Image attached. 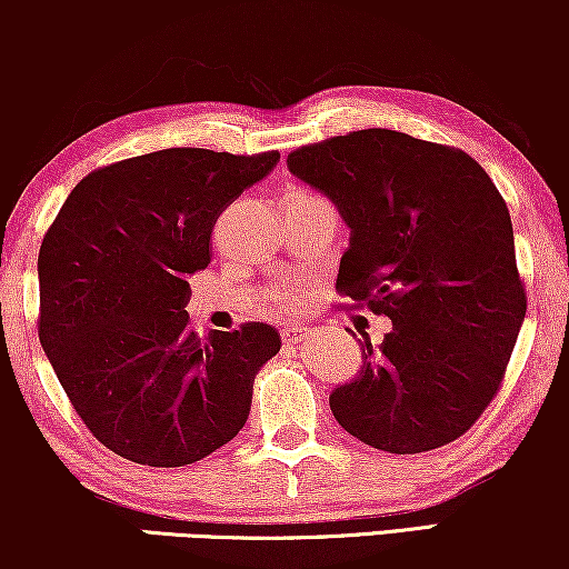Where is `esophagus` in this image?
Segmentation results:
<instances>
[{
	"instance_id": "obj_1",
	"label": "esophagus",
	"mask_w": 569,
	"mask_h": 569,
	"mask_svg": "<svg viewBox=\"0 0 569 569\" xmlns=\"http://www.w3.org/2000/svg\"><path fill=\"white\" fill-rule=\"evenodd\" d=\"M302 337H306V326H284L282 329L284 345H298Z\"/></svg>"
}]
</instances>
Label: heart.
<instances>
[{
  "instance_id": "1",
  "label": "heart",
  "mask_w": 569,
  "mask_h": 569,
  "mask_svg": "<svg viewBox=\"0 0 569 569\" xmlns=\"http://www.w3.org/2000/svg\"><path fill=\"white\" fill-rule=\"evenodd\" d=\"M302 298H306V292L300 287H287V290L274 295V306L279 310H298L302 306Z\"/></svg>"
}]
</instances>
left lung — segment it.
<instances>
[{
    "instance_id": "1",
    "label": "left lung",
    "mask_w": 569,
    "mask_h": 569,
    "mask_svg": "<svg viewBox=\"0 0 569 569\" xmlns=\"http://www.w3.org/2000/svg\"><path fill=\"white\" fill-rule=\"evenodd\" d=\"M295 178L349 228L337 290L391 318L362 370L329 396L349 435L388 453L461 438L500 391L526 318L505 199L456 147L391 129L349 131L287 154Z\"/></svg>"
}]
</instances>
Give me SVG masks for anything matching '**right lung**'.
<instances>
[{
	"label": "right lung",
	"instance_id": "1",
	"mask_svg": "<svg viewBox=\"0 0 569 569\" xmlns=\"http://www.w3.org/2000/svg\"><path fill=\"white\" fill-rule=\"evenodd\" d=\"M279 152L173 147L92 170L38 253V337L84 427L127 461L176 469L243 430L253 378L282 347L243 323L199 337L186 277L212 228Z\"/></svg>",
	"mask_w": 569,
	"mask_h": 569
}]
</instances>
